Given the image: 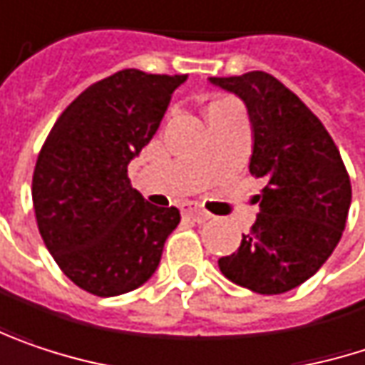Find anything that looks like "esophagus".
Returning <instances> with one entry per match:
<instances>
[{
	"mask_svg": "<svg viewBox=\"0 0 365 365\" xmlns=\"http://www.w3.org/2000/svg\"><path fill=\"white\" fill-rule=\"evenodd\" d=\"M183 215L192 217L194 221H198V223H205V221H209L211 219V213L209 211H205V209H200V207H192V205H187L185 209H183Z\"/></svg>",
	"mask_w": 365,
	"mask_h": 365,
	"instance_id": "obj_1",
	"label": "esophagus"
}]
</instances>
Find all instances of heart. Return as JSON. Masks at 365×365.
<instances>
[{"label":"heart","instance_id":"b5f03b06","mask_svg":"<svg viewBox=\"0 0 365 365\" xmlns=\"http://www.w3.org/2000/svg\"><path fill=\"white\" fill-rule=\"evenodd\" d=\"M223 104H234V102H232V100H217L211 106H223ZM211 106H209V108H211Z\"/></svg>","mask_w":365,"mask_h":365}]
</instances>
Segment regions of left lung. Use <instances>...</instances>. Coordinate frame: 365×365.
<instances>
[{
    "instance_id": "8db88e82",
    "label": "left lung",
    "mask_w": 365,
    "mask_h": 365,
    "mask_svg": "<svg viewBox=\"0 0 365 365\" xmlns=\"http://www.w3.org/2000/svg\"><path fill=\"white\" fill-rule=\"evenodd\" d=\"M209 81L245 100L255 135L250 175L267 182L255 196L257 221L219 269L259 294L288 292L314 276L343 236L351 207L345 163L322 120L269 73Z\"/></svg>"
}]
</instances>
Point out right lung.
<instances>
[{"mask_svg": "<svg viewBox=\"0 0 365 365\" xmlns=\"http://www.w3.org/2000/svg\"><path fill=\"white\" fill-rule=\"evenodd\" d=\"M185 75L125 68L89 85L53 123L33 171L39 234L64 276L96 297H116L156 272L175 207L131 187L127 165L156 133Z\"/></svg>", "mask_w": 365, "mask_h": 365, "instance_id": "1", "label": "right lung"}]
</instances>
